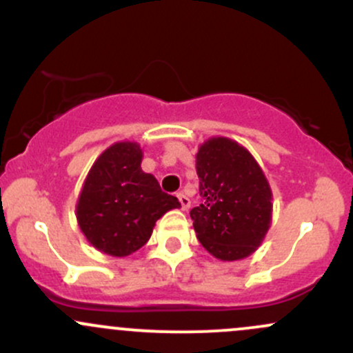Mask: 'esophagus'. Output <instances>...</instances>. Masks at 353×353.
<instances>
[{
    "label": "esophagus",
    "mask_w": 353,
    "mask_h": 353,
    "mask_svg": "<svg viewBox=\"0 0 353 353\" xmlns=\"http://www.w3.org/2000/svg\"><path fill=\"white\" fill-rule=\"evenodd\" d=\"M177 199H179V202H181V208H182V210H188L189 208H190V199L188 196H185L184 192H179L177 194Z\"/></svg>",
    "instance_id": "obj_1"
}]
</instances>
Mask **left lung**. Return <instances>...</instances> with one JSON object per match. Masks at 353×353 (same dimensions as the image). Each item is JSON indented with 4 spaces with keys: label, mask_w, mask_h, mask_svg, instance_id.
<instances>
[{
    "label": "left lung",
    "mask_w": 353,
    "mask_h": 353,
    "mask_svg": "<svg viewBox=\"0 0 353 353\" xmlns=\"http://www.w3.org/2000/svg\"><path fill=\"white\" fill-rule=\"evenodd\" d=\"M202 202L190 210L197 239L214 257L239 261L255 252L272 221V190L244 145L210 137L196 154Z\"/></svg>",
    "instance_id": "8db88e82"
}]
</instances>
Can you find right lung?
<instances>
[{
  "label": "right lung",
  "mask_w": 353,
  "mask_h": 353,
  "mask_svg": "<svg viewBox=\"0 0 353 353\" xmlns=\"http://www.w3.org/2000/svg\"><path fill=\"white\" fill-rule=\"evenodd\" d=\"M137 143H116L92 164L76 205L79 229L88 242L112 257L136 252L151 237L157 219L181 208L161 190L152 174L141 169Z\"/></svg>",
  "instance_id": "obj_1"
}]
</instances>
